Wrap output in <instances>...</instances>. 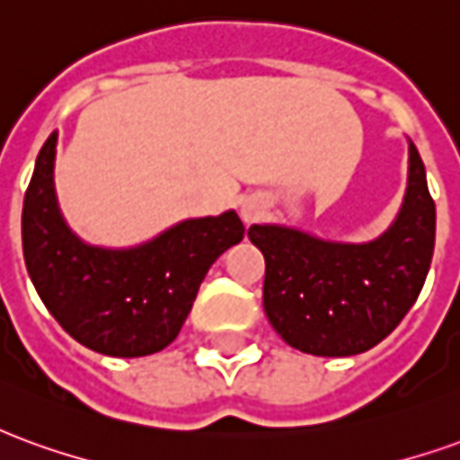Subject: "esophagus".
I'll use <instances>...</instances> for the list:
<instances>
[{
	"instance_id": "34e87169",
	"label": "esophagus",
	"mask_w": 460,
	"mask_h": 460,
	"mask_svg": "<svg viewBox=\"0 0 460 460\" xmlns=\"http://www.w3.org/2000/svg\"><path fill=\"white\" fill-rule=\"evenodd\" d=\"M266 211V201L261 199V197H246V199L241 201V219L251 224V221H256Z\"/></svg>"
}]
</instances>
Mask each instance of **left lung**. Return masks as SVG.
Listing matches in <instances>:
<instances>
[{
  "instance_id": "obj_1",
  "label": "left lung",
  "mask_w": 460,
  "mask_h": 460,
  "mask_svg": "<svg viewBox=\"0 0 460 460\" xmlns=\"http://www.w3.org/2000/svg\"><path fill=\"white\" fill-rule=\"evenodd\" d=\"M249 239L266 259L263 310L280 338L318 357L367 352L414 305L434 256L436 207L419 150L409 142L404 204L375 241H323L279 224H253Z\"/></svg>"
}]
</instances>
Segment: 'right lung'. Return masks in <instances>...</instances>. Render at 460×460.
Masks as SVG:
<instances>
[{"mask_svg":"<svg viewBox=\"0 0 460 460\" xmlns=\"http://www.w3.org/2000/svg\"><path fill=\"white\" fill-rule=\"evenodd\" d=\"M58 132L36 157L22 211L29 279L58 325L108 357L160 352L180 335L211 263L243 239L236 211L187 219L132 249L91 246L58 209L54 160Z\"/></svg>","mask_w":460,"mask_h":460,"instance_id":"obj_1","label":"right lung"}]
</instances>
